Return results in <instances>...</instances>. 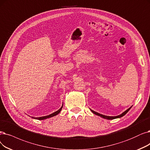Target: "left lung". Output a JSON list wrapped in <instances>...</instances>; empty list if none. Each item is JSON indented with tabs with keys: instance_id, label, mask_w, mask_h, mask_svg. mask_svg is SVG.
Returning <instances> with one entry per match:
<instances>
[{
	"instance_id": "obj_1",
	"label": "left lung",
	"mask_w": 150,
	"mask_h": 150,
	"mask_svg": "<svg viewBox=\"0 0 150 150\" xmlns=\"http://www.w3.org/2000/svg\"><path fill=\"white\" fill-rule=\"evenodd\" d=\"M132 107V106H130L129 109H127V110H125L124 112H123L121 114V115H119L116 116H108L103 115H101V114H100V113H98V112H95V111L92 110L91 109H90V110H91V111H92L93 114H95V115H98V116H100V117H103V118H104V119H109V120H111V119H116V118H120V117L124 116L125 115V114H126V113L130 110V109Z\"/></svg>"
}]
</instances>
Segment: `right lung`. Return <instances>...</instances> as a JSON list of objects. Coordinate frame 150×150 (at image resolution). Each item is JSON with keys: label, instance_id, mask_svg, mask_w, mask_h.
Returning a JSON list of instances; mask_svg holds the SVG:
<instances>
[{"label": "right lung", "instance_id": "add662e5", "mask_svg": "<svg viewBox=\"0 0 150 150\" xmlns=\"http://www.w3.org/2000/svg\"><path fill=\"white\" fill-rule=\"evenodd\" d=\"M63 106V104L62 105V107L60 108H59L58 111H55V112H53V113L50 114V115H48V116H42V117H32L33 119H38V120H44V119H47V118H50V117H53V116H56V115H58V114H59V112H60V111H62V110Z\"/></svg>", "mask_w": 150, "mask_h": 150}]
</instances>
